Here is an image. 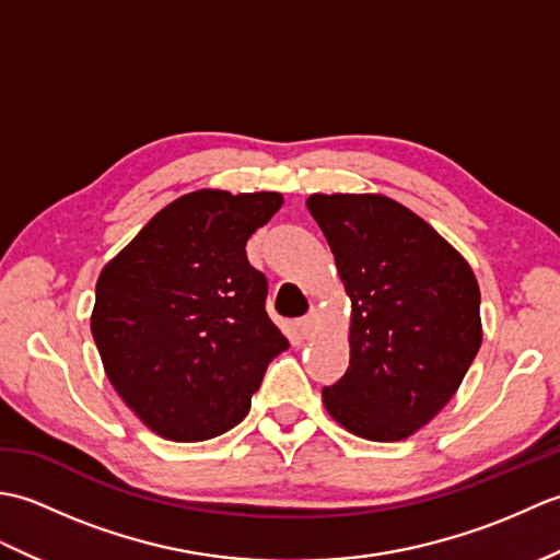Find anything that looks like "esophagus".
Listing matches in <instances>:
<instances>
[{"instance_id":"esophagus-1","label":"esophagus","mask_w":560,"mask_h":560,"mask_svg":"<svg viewBox=\"0 0 560 560\" xmlns=\"http://www.w3.org/2000/svg\"><path fill=\"white\" fill-rule=\"evenodd\" d=\"M315 327H317V313L315 311H311L305 317H301L299 323H295V331H299V337H303V339L311 337Z\"/></svg>"}]
</instances>
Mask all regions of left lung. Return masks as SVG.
Instances as JSON below:
<instances>
[{
	"label": "left lung",
	"instance_id": "left-lung-1",
	"mask_svg": "<svg viewBox=\"0 0 560 560\" xmlns=\"http://www.w3.org/2000/svg\"><path fill=\"white\" fill-rule=\"evenodd\" d=\"M351 299V359L323 389L353 435L395 443L445 407L481 347V293L455 247L383 195H313Z\"/></svg>",
	"mask_w": 560,
	"mask_h": 560
}]
</instances>
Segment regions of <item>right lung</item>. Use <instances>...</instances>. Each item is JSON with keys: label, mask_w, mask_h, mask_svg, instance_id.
<instances>
[{"label": "right lung", "mask_w": 560, "mask_h": 560, "mask_svg": "<svg viewBox=\"0 0 560 560\" xmlns=\"http://www.w3.org/2000/svg\"><path fill=\"white\" fill-rule=\"evenodd\" d=\"M281 201L279 192H189L101 271L91 331L105 375L165 440L231 431L271 359L289 349L265 311V273L245 253Z\"/></svg>", "instance_id": "obj_1"}]
</instances>
